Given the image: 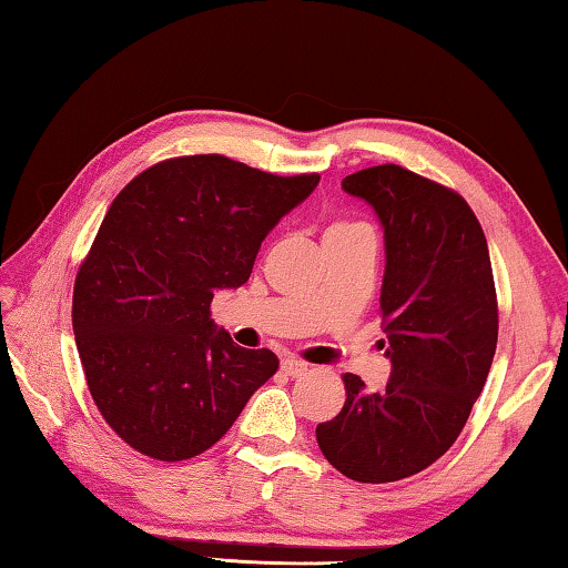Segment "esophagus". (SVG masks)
Wrapping results in <instances>:
<instances>
[{"label": "esophagus", "mask_w": 568, "mask_h": 568, "mask_svg": "<svg viewBox=\"0 0 568 568\" xmlns=\"http://www.w3.org/2000/svg\"><path fill=\"white\" fill-rule=\"evenodd\" d=\"M281 368H283L285 376L297 378V376H305V373H307V363L297 361V358H283L281 361Z\"/></svg>", "instance_id": "esophagus-1"}]
</instances>
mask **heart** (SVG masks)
Segmentation results:
<instances>
[{
	"label": "heart",
	"mask_w": 568,
	"mask_h": 568,
	"mask_svg": "<svg viewBox=\"0 0 568 568\" xmlns=\"http://www.w3.org/2000/svg\"><path fill=\"white\" fill-rule=\"evenodd\" d=\"M355 227H363L358 223H333L328 230H325V235H333V233H348V230H355Z\"/></svg>",
	"instance_id": "obj_1"
}]
</instances>
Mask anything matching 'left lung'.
I'll use <instances>...</instances> for the list:
<instances>
[{
	"instance_id": "8db88e82",
	"label": "left lung",
	"mask_w": 568,
	"mask_h": 568,
	"mask_svg": "<svg viewBox=\"0 0 568 568\" xmlns=\"http://www.w3.org/2000/svg\"><path fill=\"white\" fill-rule=\"evenodd\" d=\"M341 185L383 227L381 325L390 378L371 393L345 373V406L315 436L343 476L390 484L444 456L484 390L498 341L491 257L474 210L438 182L378 165Z\"/></svg>"
}]
</instances>
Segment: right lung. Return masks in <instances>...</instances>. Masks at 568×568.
I'll use <instances>...</instances> for the list:
<instances>
[{
    "instance_id": "add662e5",
    "label": "right lung",
    "mask_w": 568,
    "mask_h": 568,
    "mask_svg": "<svg viewBox=\"0 0 568 568\" xmlns=\"http://www.w3.org/2000/svg\"><path fill=\"white\" fill-rule=\"evenodd\" d=\"M321 175L277 178L223 155L140 172L104 215L77 273L72 331L102 418L158 460L203 454L277 371L210 318L247 283L267 233Z\"/></svg>"
}]
</instances>
